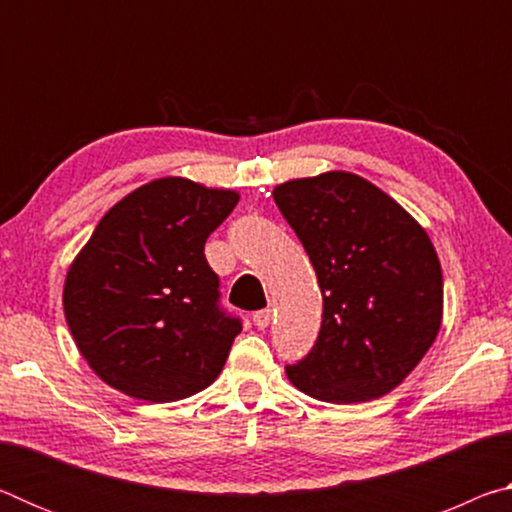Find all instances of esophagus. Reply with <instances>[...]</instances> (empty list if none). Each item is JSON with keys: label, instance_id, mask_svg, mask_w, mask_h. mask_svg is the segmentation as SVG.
Segmentation results:
<instances>
[{"label": "esophagus", "instance_id": "1", "mask_svg": "<svg viewBox=\"0 0 512 512\" xmlns=\"http://www.w3.org/2000/svg\"><path fill=\"white\" fill-rule=\"evenodd\" d=\"M271 309H259L253 314V323L259 327V329H266L268 325H271Z\"/></svg>", "mask_w": 512, "mask_h": 512}]
</instances>
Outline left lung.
I'll list each match as a JSON object with an SVG mask.
<instances>
[{"label": "left lung", "instance_id": "obj_1", "mask_svg": "<svg viewBox=\"0 0 512 512\" xmlns=\"http://www.w3.org/2000/svg\"><path fill=\"white\" fill-rule=\"evenodd\" d=\"M323 291L316 345L293 386L332 404L384 397L402 384L443 323V271L427 230L370 180L325 171L273 189Z\"/></svg>", "mask_w": 512, "mask_h": 512}]
</instances>
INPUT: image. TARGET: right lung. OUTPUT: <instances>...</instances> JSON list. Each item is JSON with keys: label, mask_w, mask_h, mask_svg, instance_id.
<instances>
[{"label": "right lung", "mask_w": 512, "mask_h": 512, "mask_svg": "<svg viewBox=\"0 0 512 512\" xmlns=\"http://www.w3.org/2000/svg\"><path fill=\"white\" fill-rule=\"evenodd\" d=\"M237 203L235 189L167 176L103 214L63 289L69 332L101 381L176 402L219 377L241 323L216 305L219 277L203 250Z\"/></svg>", "instance_id": "add662e5"}]
</instances>
